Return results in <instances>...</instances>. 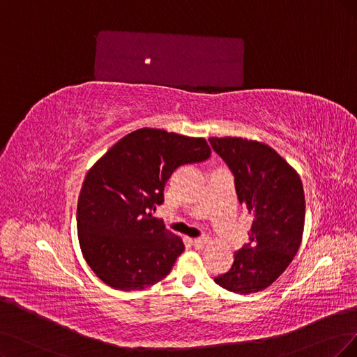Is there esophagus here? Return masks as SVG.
Returning a JSON list of instances; mask_svg holds the SVG:
<instances>
[{"mask_svg":"<svg viewBox=\"0 0 357 357\" xmlns=\"http://www.w3.org/2000/svg\"><path fill=\"white\" fill-rule=\"evenodd\" d=\"M210 241L207 240V238H199V240H192V245H194V248H197V250H202V248H204L207 244H208Z\"/></svg>","mask_w":357,"mask_h":357,"instance_id":"1","label":"esophagus"}]
</instances>
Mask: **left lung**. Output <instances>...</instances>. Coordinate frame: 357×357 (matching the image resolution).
I'll return each mask as SVG.
<instances>
[{
    "label": "left lung",
    "instance_id": "obj_1",
    "mask_svg": "<svg viewBox=\"0 0 357 357\" xmlns=\"http://www.w3.org/2000/svg\"><path fill=\"white\" fill-rule=\"evenodd\" d=\"M213 150L235 176L238 202L253 216L250 244L215 282L236 294L268 288L288 268L301 245L306 202L297 170L265 142L212 137Z\"/></svg>",
    "mask_w": 357,
    "mask_h": 357
}]
</instances>
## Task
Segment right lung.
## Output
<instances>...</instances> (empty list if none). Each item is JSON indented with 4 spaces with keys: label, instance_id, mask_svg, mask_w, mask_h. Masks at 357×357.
Here are the masks:
<instances>
[{
    "label": "right lung",
    "instance_id": "obj_1",
    "mask_svg": "<svg viewBox=\"0 0 357 357\" xmlns=\"http://www.w3.org/2000/svg\"><path fill=\"white\" fill-rule=\"evenodd\" d=\"M210 154L204 138L141 128L88 170L77 200V238L88 266L104 284L135 291L172 271L185 247L151 212L163 203L166 182L179 166Z\"/></svg>",
    "mask_w": 357,
    "mask_h": 357
}]
</instances>
